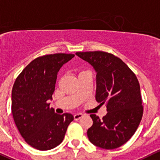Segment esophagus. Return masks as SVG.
<instances>
[{
  "label": "esophagus",
  "instance_id": "esophagus-1",
  "mask_svg": "<svg viewBox=\"0 0 160 160\" xmlns=\"http://www.w3.org/2000/svg\"><path fill=\"white\" fill-rule=\"evenodd\" d=\"M82 116H83L82 114L78 113V114H75V115H74V120H78V119H80V118H81Z\"/></svg>",
  "mask_w": 160,
  "mask_h": 160
}]
</instances>
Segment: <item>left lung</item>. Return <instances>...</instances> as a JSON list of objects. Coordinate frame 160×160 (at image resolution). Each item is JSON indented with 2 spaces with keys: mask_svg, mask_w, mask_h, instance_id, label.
<instances>
[{
  "mask_svg": "<svg viewBox=\"0 0 160 160\" xmlns=\"http://www.w3.org/2000/svg\"><path fill=\"white\" fill-rule=\"evenodd\" d=\"M76 55L97 71L96 100L106 103L107 115H90L92 126L87 135L94 145L115 149L127 143L139 127L143 115L138 78L122 60L106 52H78Z\"/></svg>",
  "mask_w": 160,
  "mask_h": 160,
  "instance_id": "1",
  "label": "left lung"
}]
</instances>
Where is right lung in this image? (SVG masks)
<instances>
[{
	"label": "right lung",
	"instance_id": "obj_1",
	"mask_svg": "<svg viewBox=\"0 0 160 160\" xmlns=\"http://www.w3.org/2000/svg\"><path fill=\"white\" fill-rule=\"evenodd\" d=\"M74 56L66 53L39 56L22 70L13 85V119L26 142L38 150L45 151L59 145L74 120L71 114L55 113L48 103L59 70Z\"/></svg>",
	"mask_w": 160,
	"mask_h": 160
}]
</instances>
